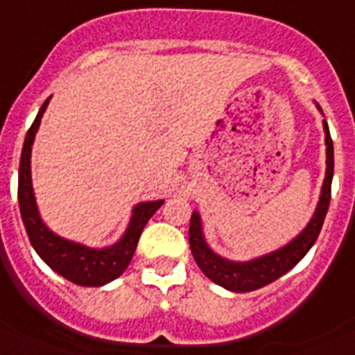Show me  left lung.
Segmentation results:
<instances>
[{
	"label": "left lung",
	"mask_w": 355,
	"mask_h": 355,
	"mask_svg": "<svg viewBox=\"0 0 355 355\" xmlns=\"http://www.w3.org/2000/svg\"><path fill=\"white\" fill-rule=\"evenodd\" d=\"M316 107L322 112L318 103H316ZM323 132H325L327 168L322 191H320V200L316 203L314 214L311 216L309 223L304 227V230L298 236L293 237L291 241L282 246V248H277V250L270 252V254L259 255V257L250 259V261H230V259L221 257L220 254H216L211 246L207 245L205 236H203L200 212L193 211L189 221L191 254L195 257L200 270L203 271V275L209 277L214 284L234 293L254 291V289L271 284L273 280L288 273L311 250V246L318 239L323 220H325V214L329 211L332 175H334V146H332L331 132H329V125H327L325 119H323Z\"/></svg>",
	"instance_id": "obj_1"
}]
</instances>
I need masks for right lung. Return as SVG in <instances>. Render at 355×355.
Segmentation results:
<instances>
[{
    "label": "right lung",
    "instance_id": "1",
    "mask_svg": "<svg viewBox=\"0 0 355 355\" xmlns=\"http://www.w3.org/2000/svg\"><path fill=\"white\" fill-rule=\"evenodd\" d=\"M49 100H51V96L42 103L35 121L32 123L28 134L24 137L19 162V182H17L21 218H23L24 229L28 234L33 250L55 273L71 280L73 284L98 288V286L109 284L114 279H118L126 270V266L130 264L132 257H134L144 225L155 214L157 209H160L164 200L137 203L132 209L130 221H128L125 234L110 246L92 248V246L71 241V239L55 234L42 221L32 186V146L37 130L41 126L42 116L48 109Z\"/></svg>",
    "mask_w": 355,
    "mask_h": 355
}]
</instances>
